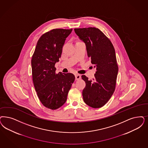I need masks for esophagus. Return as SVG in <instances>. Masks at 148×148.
<instances>
[{
	"mask_svg": "<svg viewBox=\"0 0 148 148\" xmlns=\"http://www.w3.org/2000/svg\"><path fill=\"white\" fill-rule=\"evenodd\" d=\"M80 78H81V75L80 74H75V79L77 80H79Z\"/></svg>",
	"mask_w": 148,
	"mask_h": 148,
	"instance_id": "obj_1",
	"label": "esophagus"
}]
</instances>
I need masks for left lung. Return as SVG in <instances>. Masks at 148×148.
Wrapping results in <instances>:
<instances>
[{"label":"left lung","instance_id":"left-lung-1","mask_svg":"<svg viewBox=\"0 0 148 148\" xmlns=\"http://www.w3.org/2000/svg\"><path fill=\"white\" fill-rule=\"evenodd\" d=\"M74 31L85 44L88 57L97 70L92 80L82 76L86 82L82 91L84 101L91 107H102L112 96L116 86L119 69L114 47L98 28H75Z\"/></svg>","mask_w":148,"mask_h":148}]
</instances>
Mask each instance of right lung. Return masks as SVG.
I'll return each mask as SVG.
<instances>
[{
    "label": "right lung",
    "instance_id": "add662e5",
    "mask_svg": "<svg viewBox=\"0 0 148 148\" xmlns=\"http://www.w3.org/2000/svg\"><path fill=\"white\" fill-rule=\"evenodd\" d=\"M72 29H54L39 38L32 58L34 86L41 103L52 110L62 107L74 82L72 73L56 74V62L61 57L62 47Z\"/></svg>",
    "mask_w": 148,
    "mask_h": 148
}]
</instances>
